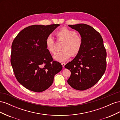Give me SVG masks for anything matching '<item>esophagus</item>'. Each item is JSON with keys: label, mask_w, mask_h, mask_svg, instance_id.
Masks as SVG:
<instances>
[{"label": "esophagus", "mask_w": 120, "mask_h": 120, "mask_svg": "<svg viewBox=\"0 0 120 120\" xmlns=\"http://www.w3.org/2000/svg\"><path fill=\"white\" fill-rule=\"evenodd\" d=\"M61 64V65H62V66H63V68H64V66H65V65H66V63H62Z\"/></svg>", "instance_id": "esophagus-1"}]
</instances>
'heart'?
Segmentation results:
<instances>
[{
	"instance_id": "b5f03b06",
	"label": "heart",
	"mask_w": 120,
	"mask_h": 120,
	"mask_svg": "<svg viewBox=\"0 0 120 120\" xmlns=\"http://www.w3.org/2000/svg\"><path fill=\"white\" fill-rule=\"evenodd\" d=\"M56 35L59 39L64 41L62 47L63 50L53 56L54 60L60 62L67 61L71 55L75 56L79 52L82 45V39L77 35L76 32L66 27L61 28L56 32ZM46 49L51 53H55L54 39L51 35L46 38L45 41Z\"/></svg>"
}]
</instances>
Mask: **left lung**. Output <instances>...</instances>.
I'll return each instance as SVG.
<instances>
[{
	"label": "left lung",
	"instance_id": "1",
	"mask_svg": "<svg viewBox=\"0 0 120 120\" xmlns=\"http://www.w3.org/2000/svg\"><path fill=\"white\" fill-rule=\"evenodd\" d=\"M68 26L79 32L82 45L75 59L65 65L71 72L67 82L75 90H86L97 83L106 71L107 53L103 39L99 32L89 25Z\"/></svg>",
	"mask_w": 120,
	"mask_h": 120
}]
</instances>
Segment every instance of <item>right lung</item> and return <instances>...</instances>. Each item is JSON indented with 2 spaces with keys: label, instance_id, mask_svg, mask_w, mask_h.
I'll use <instances>...</instances> for the list:
<instances>
[{
  "label": "right lung",
  "instance_id": "1",
  "mask_svg": "<svg viewBox=\"0 0 120 120\" xmlns=\"http://www.w3.org/2000/svg\"><path fill=\"white\" fill-rule=\"evenodd\" d=\"M60 25H31L13 40L10 62L14 75L21 85L31 91L48 89L54 75L62 70L60 63L53 61L45 43L46 38Z\"/></svg>",
  "mask_w": 120,
  "mask_h": 120
}]
</instances>
